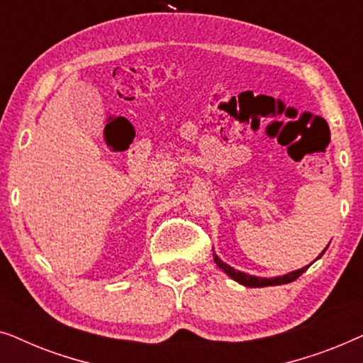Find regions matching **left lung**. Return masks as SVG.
I'll list each match as a JSON object with an SVG mask.
<instances>
[{
	"instance_id": "8db88e82",
	"label": "left lung",
	"mask_w": 363,
	"mask_h": 363,
	"mask_svg": "<svg viewBox=\"0 0 363 363\" xmlns=\"http://www.w3.org/2000/svg\"><path fill=\"white\" fill-rule=\"evenodd\" d=\"M325 252V250L320 252L319 256H317V259H319V257L324 255ZM213 259H215V262H216V266L220 267V269H223V272H226L228 276L231 277L233 281H236V282H240V284H242V286H246V287H266V286H281V284H287V282H292V281H296L297 277H299L302 272H306L307 271V267L309 266H304V267H301V269H296V271H291V272H287V274H284V276H276V277H259V276H251V274H246V272H242V271H238V269H235V267H231L230 264H226V262H223L220 257H218V255L216 252H213ZM315 259V261H317Z\"/></svg>"
}]
</instances>
